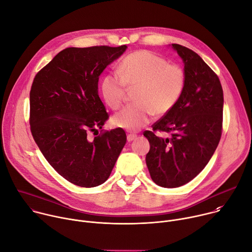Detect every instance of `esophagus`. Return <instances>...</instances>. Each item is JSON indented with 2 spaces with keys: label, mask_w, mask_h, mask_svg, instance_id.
<instances>
[{
  "label": "esophagus",
  "mask_w": 252,
  "mask_h": 252,
  "mask_svg": "<svg viewBox=\"0 0 252 252\" xmlns=\"http://www.w3.org/2000/svg\"><path fill=\"white\" fill-rule=\"evenodd\" d=\"M126 138H127V141H132L133 139H135V138H136V134H133V133H129V134H127Z\"/></svg>",
  "instance_id": "1"
}]
</instances>
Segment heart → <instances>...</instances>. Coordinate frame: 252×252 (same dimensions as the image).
<instances>
[{
    "instance_id": "heart-1",
    "label": "heart",
    "mask_w": 252,
    "mask_h": 252,
    "mask_svg": "<svg viewBox=\"0 0 252 252\" xmlns=\"http://www.w3.org/2000/svg\"><path fill=\"white\" fill-rule=\"evenodd\" d=\"M135 103L125 106L113 118L114 126L138 130L151 123L155 114L170 112L186 87L185 70L146 50L127 55L119 73L106 74L101 80V93L106 104L117 110L126 98L127 88H136Z\"/></svg>"
}]
</instances>
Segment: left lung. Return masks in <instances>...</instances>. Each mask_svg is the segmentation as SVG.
I'll use <instances>...</instances> for the list:
<instances>
[{"instance_id":"left-lung-1","label":"left lung","mask_w":252,"mask_h":252,"mask_svg":"<svg viewBox=\"0 0 252 252\" xmlns=\"http://www.w3.org/2000/svg\"><path fill=\"white\" fill-rule=\"evenodd\" d=\"M185 63L186 87L178 102L143 132L151 145L146 157L153 181L159 187H182L193 179L217 150L222 130L223 91L217 74L193 51L171 44ZM157 130L171 132L170 139Z\"/></svg>"}]
</instances>
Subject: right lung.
I'll return each instance as SVG.
<instances>
[{"label": "right lung", "instance_id": "1", "mask_svg": "<svg viewBox=\"0 0 252 252\" xmlns=\"http://www.w3.org/2000/svg\"><path fill=\"white\" fill-rule=\"evenodd\" d=\"M126 48H66L33 79L30 92L32 137L55 170L78 187L103 184L126 142L121 127L94 139L89 136L109 119L98 96L99 76Z\"/></svg>", "mask_w": 252, "mask_h": 252}]
</instances>
